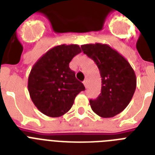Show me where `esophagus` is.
I'll list each match as a JSON object with an SVG mask.
<instances>
[{"label":"esophagus","mask_w":155,"mask_h":155,"mask_svg":"<svg viewBox=\"0 0 155 155\" xmlns=\"http://www.w3.org/2000/svg\"><path fill=\"white\" fill-rule=\"evenodd\" d=\"M83 84H84V85H85V88L87 87V85H88V83H87V80H85V81H83Z\"/></svg>","instance_id":"1"}]
</instances>
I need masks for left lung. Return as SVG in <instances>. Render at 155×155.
<instances>
[{"label": "left lung", "instance_id": "left-lung-1", "mask_svg": "<svg viewBox=\"0 0 155 155\" xmlns=\"http://www.w3.org/2000/svg\"><path fill=\"white\" fill-rule=\"evenodd\" d=\"M85 54L98 67L101 78V94L90 99L93 111L102 117H112L126 109L136 89L135 73L125 58L106 44L81 45Z\"/></svg>", "mask_w": 155, "mask_h": 155}]
</instances>
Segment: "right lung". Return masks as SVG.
Wrapping results in <instances>:
<instances>
[{
  "instance_id": "add662e5",
  "label": "right lung",
  "mask_w": 155,
  "mask_h": 155,
  "mask_svg": "<svg viewBox=\"0 0 155 155\" xmlns=\"http://www.w3.org/2000/svg\"><path fill=\"white\" fill-rule=\"evenodd\" d=\"M81 52L78 45H61L46 52L31 70L28 90L36 107L52 117L62 116L71 109L74 99L85 86L69 67Z\"/></svg>"
}]
</instances>
